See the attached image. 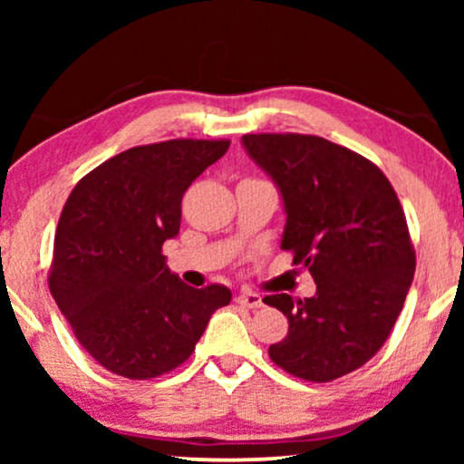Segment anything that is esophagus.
<instances>
[{
	"label": "esophagus",
	"mask_w": 464,
	"mask_h": 464,
	"mask_svg": "<svg viewBox=\"0 0 464 464\" xmlns=\"http://www.w3.org/2000/svg\"><path fill=\"white\" fill-rule=\"evenodd\" d=\"M237 302L243 304V306H246V308H259V306H264L262 295L256 294V291H249V289L240 291V294L237 295Z\"/></svg>",
	"instance_id": "1"
}]
</instances>
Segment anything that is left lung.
Segmentation results:
<instances>
[{"instance_id": "8db88e82", "label": "left lung", "mask_w": 464, "mask_h": 464, "mask_svg": "<svg viewBox=\"0 0 464 464\" xmlns=\"http://www.w3.org/2000/svg\"><path fill=\"white\" fill-rule=\"evenodd\" d=\"M243 145L281 189V249L316 283L304 300L264 297L289 321L268 354L291 376L332 382L382 348L403 308L416 253L401 202L376 164L323 137L259 132Z\"/></svg>"}]
</instances>
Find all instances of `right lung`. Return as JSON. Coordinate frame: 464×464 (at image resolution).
<instances>
[{"label": "right lung", "instance_id": "right-lung-1", "mask_svg": "<svg viewBox=\"0 0 464 464\" xmlns=\"http://www.w3.org/2000/svg\"><path fill=\"white\" fill-rule=\"evenodd\" d=\"M230 148L227 139L139 145L82 177L63 207L48 287L84 351L130 380L173 372L194 353L224 285L194 289L167 268L181 198Z\"/></svg>", "mask_w": 464, "mask_h": 464}]
</instances>
